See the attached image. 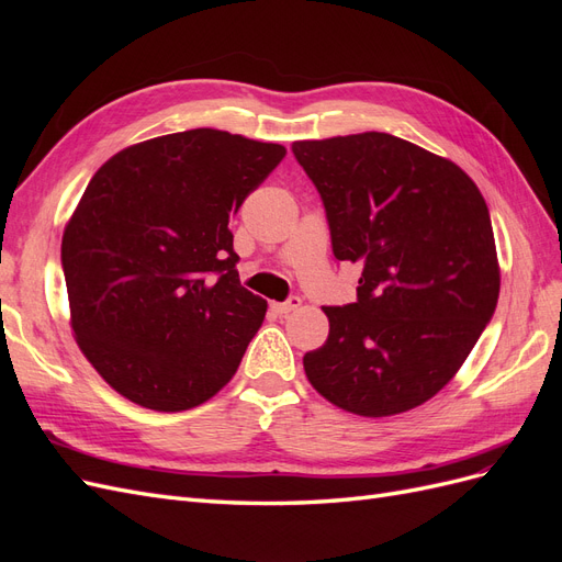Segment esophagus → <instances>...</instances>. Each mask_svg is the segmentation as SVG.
I'll list each match as a JSON object with an SVG mask.
<instances>
[{"label": "esophagus", "instance_id": "34e87169", "mask_svg": "<svg viewBox=\"0 0 562 562\" xmlns=\"http://www.w3.org/2000/svg\"><path fill=\"white\" fill-rule=\"evenodd\" d=\"M300 304H302L300 297H291V300H285V302H271V310H274L279 316H285V314L300 310Z\"/></svg>", "mask_w": 562, "mask_h": 562}]
</instances>
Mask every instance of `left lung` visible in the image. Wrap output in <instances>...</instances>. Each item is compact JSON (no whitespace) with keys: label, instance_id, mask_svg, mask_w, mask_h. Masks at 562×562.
Here are the masks:
<instances>
[{"label":"left lung","instance_id":"8db88e82","mask_svg":"<svg viewBox=\"0 0 562 562\" xmlns=\"http://www.w3.org/2000/svg\"><path fill=\"white\" fill-rule=\"evenodd\" d=\"M337 260L361 265L356 302L323 307L326 345L304 353L323 398L361 417L427 403L462 368L499 297L487 203L443 159L389 133L297 140Z\"/></svg>","mask_w":562,"mask_h":562}]
</instances>
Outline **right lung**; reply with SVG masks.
Here are the masks:
<instances>
[{
	"label": "right lung",
	"mask_w": 562,
	"mask_h": 562,
	"mask_svg": "<svg viewBox=\"0 0 562 562\" xmlns=\"http://www.w3.org/2000/svg\"><path fill=\"white\" fill-rule=\"evenodd\" d=\"M283 157L194 128L116 151L91 178L60 258L77 345L124 398L180 413L234 378L267 302L239 281L229 220Z\"/></svg>",
	"instance_id": "obj_1"
}]
</instances>
